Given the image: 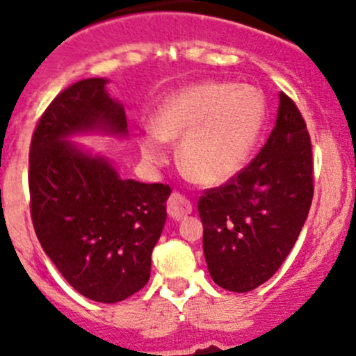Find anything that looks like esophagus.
<instances>
[{
    "mask_svg": "<svg viewBox=\"0 0 356 356\" xmlns=\"http://www.w3.org/2000/svg\"><path fill=\"white\" fill-rule=\"evenodd\" d=\"M167 211L174 220H181V218L187 216L193 211V204L187 199L184 194L181 193H172L169 197V202H167Z\"/></svg>",
    "mask_w": 356,
    "mask_h": 356,
    "instance_id": "34e87169",
    "label": "esophagus"
}]
</instances>
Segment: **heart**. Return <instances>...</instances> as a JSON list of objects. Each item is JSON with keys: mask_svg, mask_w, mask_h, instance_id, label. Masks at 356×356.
Here are the masks:
<instances>
[{"mask_svg": "<svg viewBox=\"0 0 356 356\" xmlns=\"http://www.w3.org/2000/svg\"><path fill=\"white\" fill-rule=\"evenodd\" d=\"M265 121V101L247 84L199 83L167 97L152 116V130L138 136L147 162L169 159L165 142L181 140L182 169L199 184L228 181L245 167Z\"/></svg>", "mask_w": 356, "mask_h": 356, "instance_id": "1", "label": "heart"}]
</instances>
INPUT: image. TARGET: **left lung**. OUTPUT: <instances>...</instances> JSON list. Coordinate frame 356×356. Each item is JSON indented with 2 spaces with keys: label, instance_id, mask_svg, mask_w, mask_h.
I'll list each match as a JSON object with an SVG mask.
<instances>
[{
  "label": "left lung",
  "instance_id": "obj_1",
  "mask_svg": "<svg viewBox=\"0 0 356 356\" xmlns=\"http://www.w3.org/2000/svg\"><path fill=\"white\" fill-rule=\"evenodd\" d=\"M312 194L306 121L294 101L280 92L275 127L259 155L199 197L202 248L214 282L232 292L267 282L298 241Z\"/></svg>",
  "mask_w": 356,
  "mask_h": 356
}]
</instances>
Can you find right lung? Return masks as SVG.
<instances>
[{"label":"right lung","mask_w":356,"mask_h":356,"mask_svg":"<svg viewBox=\"0 0 356 356\" xmlns=\"http://www.w3.org/2000/svg\"><path fill=\"white\" fill-rule=\"evenodd\" d=\"M101 77L77 81L47 106L32 135L30 213L38 241L84 298L113 304L150 279L165 225L167 184L120 179L103 157L67 142L81 131L127 135V116Z\"/></svg>","instance_id":"add662e5"}]
</instances>
